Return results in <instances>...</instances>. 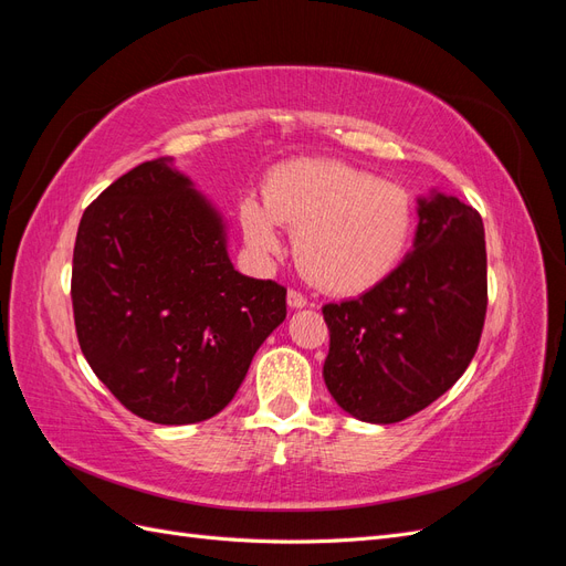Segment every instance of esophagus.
<instances>
[{"label":"esophagus","mask_w":566,"mask_h":566,"mask_svg":"<svg viewBox=\"0 0 566 566\" xmlns=\"http://www.w3.org/2000/svg\"><path fill=\"white\" fill-rule=\"evenodd\" d=\"M287 304L293 306V310H302V306H306V297L300 293V290L290 287L287 290Z\"/></svg>","instance_id":"esophagus-1"}]
</instances>
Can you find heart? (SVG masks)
I'll list each match as a JSON object with an SVG mask.
<instances>
[{"mask_svg":"<svg viewBox=\"0 0 566 566\" xmlns=\"http://www.w3.org/2000/svg\"><path fill=\"white\" fill-rule=\"evenodd\" d=\"M413 200L394 181L339 160H295L273 172L266 200L241 202V227L260 254L283 250L295 227L306 279L335 295H358L399 266L413 233Z\"/></svg>","mask_w":566,"mask_h":566,"instance_id":"obj_1","label":"heart"}]
</instances>
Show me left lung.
Instances as JSON below:
<instances>
[{
	"mask_svg": "<svg viewBox=\"0 0 566 566\" xmlns=\"http://www.w3.org/2000/svg\"><path fill=\"white\" fill-rule=\"evenodd\" d=\"M416 248L356 300L325 304L323 380L364 422H401L437 401L479 347L486 318L484 224L470 205L420 200Z\"/></svg>",
	"mask_w": 566,
	"mask_h": 566,
	"instance_id": "left-lung-1",
	"label": "left lung"
}]
</instances>
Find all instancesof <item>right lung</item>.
I'll return each instance as SVG.
<instances>
[{
	"mask_svg": "<svg viewBox=\"0 0 566 566\" xmlns=\"http://www.w3.org/2000/svg\"><path fill=\"white\" fill-rule=\"evenodd\" d=\"M287 290L238 273L224 227L158 158L113 181L80 219L73 316L113 397L158 424L217 416L285 318Z\"/></svg>",
	"mask_w": 566,
	"mask_h": 566,
	"instance_id": "obj_1",
	"label": "right lung"
}]
</instances>
